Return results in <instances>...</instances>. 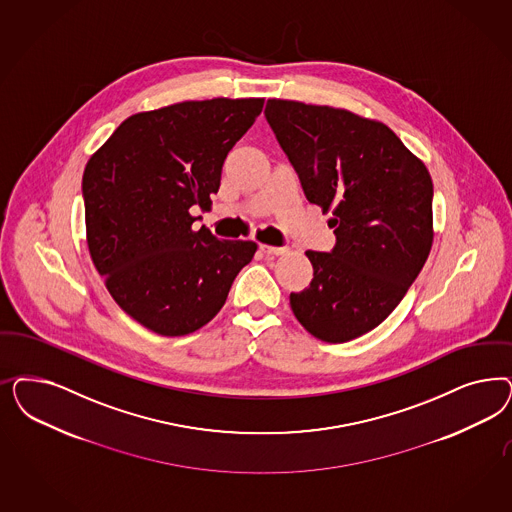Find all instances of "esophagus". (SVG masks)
Listing matches in <instances>:
<instances>
[{"mask_svg": "<svg viewBox=\"0 0 512 512\" xmlns=\"http://www.w3.org/2000/svg\"><path fill=\"white\" fill-rule=\"evenodd\" d=\"M260 250L267 256H282L288 252V247H271V245H260Z\"/></svg>", "mask_w": 512, "mask_h": 512, "instance_id": "obj_1", "label": "esophagus"}]
</instances>
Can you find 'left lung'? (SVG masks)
I'll return each instance as SVG.
<instances>
[{
  "mask_svg": "<svg viewBox=\"0 0 512 512\" xmlns=\"http://www.w3.org/2000/svg\"><path fill=\"white\" fill-rule=\"evenodd\" d=\"M265 118L305 198L331 211L335 228L330 252H305L313 281L290 307L314 337L347 343L386 320L426 264L431 177L377 120L288 99H267Z\"/></svg>",
  "mask_w": 512,
  "mask_h": 512,
  "instance_id": "8db88e82",
  "label": "left lung"
}]
</instances>
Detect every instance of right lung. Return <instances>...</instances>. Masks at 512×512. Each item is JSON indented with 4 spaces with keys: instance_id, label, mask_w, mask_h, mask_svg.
<instances>
[{
    "instance_id": "1",
    "label": "right lung",
    "mask_w": 512,
    "mask_h": 512,
    "mask_svg": "<svg viewBox=\"0 0 512 512\" xmlns=\"http://www.w3.org/2000/svg\"><path fill=\"white\" fill-rule=\"evenodd\" d=\"M264 99L182 101L126 118L83 175L92 262L118 307L160 335L215 318L256 243L220 241L192 207H209L233 145Z\"/></svg>"
}]
</instances>
